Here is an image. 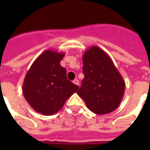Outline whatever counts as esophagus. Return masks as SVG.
I'll return each instance as SVG.
<instances>
[{
	"label": "esophagus",
	"mask_w": 150,
	"mask_h": 150,
	"mask_svg": "<svg viewBox=\"0 0 150 150\" xmlns=\"http://www.w3.org/2000/svg\"><path fill=\"white\" fill-rule=\"evenodd\" d=\"M73 83H75V85H79V81L78 79H75V80H74V81H73Z\"/></svg>",
	"instance_id": "34e87169"
}]
</instances>
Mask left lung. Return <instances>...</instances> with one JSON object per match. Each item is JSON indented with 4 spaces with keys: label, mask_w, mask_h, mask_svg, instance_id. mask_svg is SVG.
<instances>
[{
    "label": "left lung",
    "mask_w": 150,
    "mask_h": 150,
    "mask_svg": "<svg viewBox=\"0 0 150 150\" xmlns=\"http://www.w3.org/2000/svg\"><path fill=\"white\" fill-rule=\"evenodd\" d=\"M83 64L84 78L77 94L96 114L116 110L124 96L125 83L110 56L92 46L83 53Z\"/></svg>",
    "instance_id": "obj_1"
}]
</instances>
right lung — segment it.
Wrapping results in <instances>:
<instances>
[{
  "label": "right lung",
  "instance_id": "right-lung-1",
  "mask_svg": "<svg viewBox=\"0 0 150 150\" xmlns=\"http://www.w3.org/2000/svg\"><path fill=\"white\" fill-rule=\"evenodd\" d=\"M64 55V53L45 50L35 59L25 77V99L34 111L45 116L62 109L66 100L79 88L67 79L66 69L60 65Z\"/></svg>",
  "mask_w": 150,
  "mask_h": 150
}]
</instances>
